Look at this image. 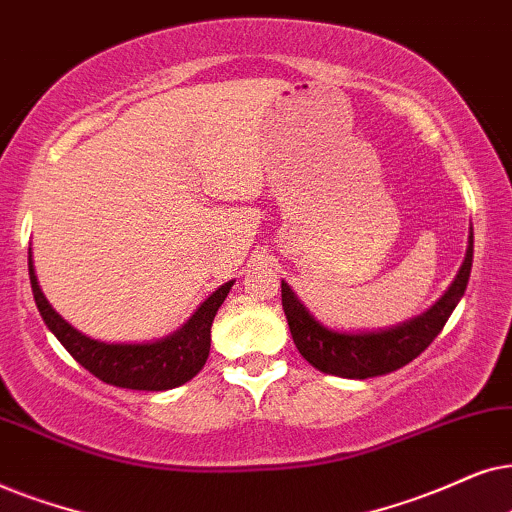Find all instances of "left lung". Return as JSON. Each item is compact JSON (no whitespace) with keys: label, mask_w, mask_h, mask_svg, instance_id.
<instances>
[{"label":"left lung","mask_w":512,"mask_h":512,"mask_svg":"<svg viewBox=\"0 0 512 512\" xmlns=\"http://www.w3.org/2000/svg\"><path fill=\"white\" fill-rule=\"evenodd\" d=\"M470 267H473V231H470V245L459 276L454 278L452 288L442 295L440 302L424 316L384 332L342 335V332L327 330L304 309L288 283H281L283 311L295 346L316 370L346 379L381 377V374L395 372L412 363L440 335L454 306L466 292Z\"/></svg>","instance_id":"1"}]
</instances>
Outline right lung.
<instances>
[{"mask_svg":"<svg viewBox=\"0 0 512 512\" xmlns=\"http://www.w3.org/2000/svg\"><path fill=\"white\" fill-rule=\"evenodd\" d=\"M27 267H30V283L37 309L67 353L105 384L133 388V391H166V388L182 386L199 374L210 353V325L234 285V281H229L217 288L201 304L192 320L173 337L154 344H105L81 335L70 323H65L46 302L44 292L39 290L32 269V255H27Z\"/></svg>","mask_w":512,"mask_h":512,"instance_id":"right-lung-1","label":"right lung"}]
</instances>
